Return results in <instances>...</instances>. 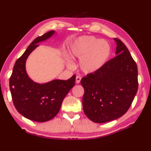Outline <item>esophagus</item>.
<instances>
[{
  "mask_svg": "<svg viewBox=\"0 0 151 151\" xmlns=\"http://www.w3.org/2000/svg\"><path fill=\"white\" fill-rule=\"evenodd\" d=\"M81 77L80 76H76V83H79L81 81Z\"/></svg>",
  "mask_w": 151,
  "mask_h": 151,
  "instance_id": "obj_1",
  "label": "esophagus"
}]
</instances>
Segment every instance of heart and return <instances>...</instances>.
I'll return each mask as SVG.
<instances>
[{
    "label": "heart",
    "mask_w": 151,
    "mask_h": 151,
    "mask_svg": "<svg viewBox=\"0 0 151 151\" xmlns=\"http://www.w3.org/2000/svg\"><path fill=\"white\" fill-rule=\"evenodd\" d=\"M111 48L105 40L94 36H83L74 42L70 55L80 59L79 66L85 73H93L99 70L109 57ZM70 66L72 63H69Z\"/></svg>",
    "instance_id": "obj_1"
}]
</instances>
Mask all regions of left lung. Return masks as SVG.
Wrapping results in <instances>:
<instances>
[{"mask_svg":"<svg viewBox=\"0 0 151 151\" xmlns=\"http://www.w3.org/2000/svg\"><path fill=\"white\" fill-rule=\"evenodd\" d=\"M117 48L114 58L99 70L81 80L84 88L83 109L93 122L104 123L124 115L138 89L137 67L124 44L114 38Z\"/></svg>","mask_w":151,"mask_h":151,"instance_id":"left-lung-1","label":"left lung"}]
</instances>
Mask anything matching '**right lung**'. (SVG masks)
I'll return each mask as SVG.
<instances>
[{"label":"right lung","instance_id":"obj_1","mask_svg":"<svg viewBox=\"0 0 151 151\" xmlns=\"http://www.w3.org/2000/svg\"><path fill=\"white\" fill-rule=\"evenodd\" d=\"M50 31L35 38L27 49L17 59L9 78V88L14 105L24 117L36 122L51 120L58 114L63 99L75 86L76 76L66 81L53 80L46 83L33 82L26 73L25 62L27 57L40 42L53 35Z\"/></svg>","mask_w":151,"mask_h":151}]
</instances>
